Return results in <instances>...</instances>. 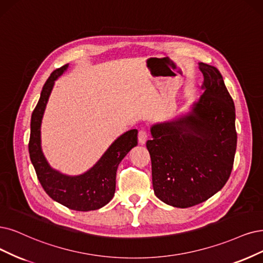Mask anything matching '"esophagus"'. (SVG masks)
<instances>
[{
    "label": "esophagus",
    "mask_w": 263,
    "mask_h": 263,
    "mask_svg": "<svg viewBox=\"0 0 263 263\" xmlns=\"http://www.w3.org/2000/svg\"><path fill=\"white\" fill-rule=\"evenodd\" d=\"M138 138H139V143H140V144L143 145V144L146 143V140H147V132H146V130H145V129H141V130L139 131Z\"/></svg>",
    "instance_id": "34e87169"
}]
</instances>
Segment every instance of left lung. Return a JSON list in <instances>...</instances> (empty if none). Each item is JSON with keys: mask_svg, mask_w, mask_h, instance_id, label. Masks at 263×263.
Masks as SVG:
<instances>
[{"mask_svg": "<svg viewBox=\"0 0 263 263\" xmlns=\"http://www.w3.org/2000/svg\"><path fill=\"white\" fill-rule=\"evenodd\" d=\"M198 65L200 99L189 114L152 125L146 142L155 195L177 208L198 205L224 186L236 152L234 102L217 68Z\"/></svg>", "mask_w": 263, "mask_h": 263, "instance_id": "1", "label": "left lung"}]
</instances>
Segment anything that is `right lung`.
<instances>
[{"label":"right lung","instance_id":"obj_1","mask_svg":"<svg viewBox=\"0 0 263 263\" xmlns=\"http://www.w3.org/2000/svg\"><path fill=\"white\" fill-rule=\"evenodd\" d=\"M67 68L68 64L54 70L43 85L40 100L31 116L29 154L39 181L52 199L77 211L96 210L112 199L117 169L125 155L138 145V130L133 129L120 135L101 159L80 176H66L53 169L42 153L41 122L55 80Z\"/></svg>","mask_w":263,"mask_h":263}]
</instances>
